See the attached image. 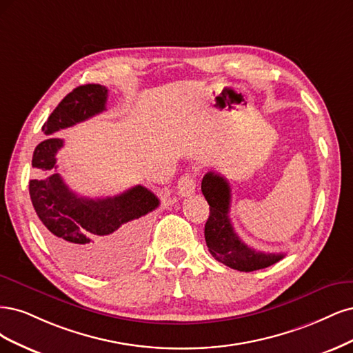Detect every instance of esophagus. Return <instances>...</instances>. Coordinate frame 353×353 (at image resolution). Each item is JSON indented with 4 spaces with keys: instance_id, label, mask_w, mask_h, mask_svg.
I'll return each mask as SVG.
<instances>
[{
    "instance_id": "obj_1",
    "label": "esophagus",
    "mask_w": 353,
    "mask_h": 353,
    "mask_svg": "<svg viewBox=\"0 0 353 353\" xmlns=\"http://www.w3.org/2000/svg\"><path fill=\"white\" fill-rule=\"evenodd\" d=\"M195 180L190 174H183L180 177L177 183V193L180 196H190L193 192H195Z\"/></svg>"
}]
</instances>
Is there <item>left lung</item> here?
Masks as SVG:
<instances>
[{
    "instance_id": "obj_1",
    "label": "left lung",
    "mask_w": 353,
    "mask_h": 353,
    "mask_svg": "<svg viewBox=\"0 0 353 353\" xmlns=\"http://www.w3.org/2000/svg\"><path fill=\"white\" fill-rule=\"evenodd\" d=\"M201 189L210 203V217L205 223L208 251L219 263L237 271H255L279 263L284 254H267L248 246L233 229L229 211L232 189L221 174L208 172L202 179Z\"/></svg>"
}]
</instances>
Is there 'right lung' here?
I'll return each mask as SVG.
<instances>
[{"mask_svg":"<svg viewBox=\"0 0 353 353\" xmlns=\"http://www.w3.org/2000/svg\"><path fill=\"white\" fill-rule=\"evenodd\" d=\"M107 98L108 89L101 85L73 89L43 123L42 132L50 138L35 148L32 158V167L45 174L29 181L43 234L57 255L85 272H107L138 251L148 215L160 205V199L141 185L117 196H77L54 172L63 139L51 134L105 111Z\"/></svg>","mask_w":353,"mask_h":353,"instance_id":"right-lung-1","label":"right lung"}]
</instances>
